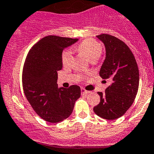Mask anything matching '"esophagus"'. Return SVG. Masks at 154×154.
<instances>
[{
	"label": "esophagus",
	"instance_id": "1",
	"mask_svg": "<svg viewBox=\"0 0 154 154\" xmlns=\"http://www.w3.org/2000/svg\"><path fill=\"white\" fill-rule=\"evenodd\" d=\"M81 92H82V94H88L90 93V91H86V90L85 89V88H82V89H81Z\"/></svg>",
	"mask_w": 154,
	"mask_h": 154
}]
</instances>
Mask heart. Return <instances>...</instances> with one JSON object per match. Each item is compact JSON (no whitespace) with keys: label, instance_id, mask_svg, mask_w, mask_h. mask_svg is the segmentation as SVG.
I'll list each match as a JSON object with an SVG mask.
<instances>
[{"label":"heart","instance_id":"heart-1","mask_svg":"<svg viewBox=\"0 0 154 154\" xmlns=\"http://www.w3.org/2000/svg\"><path fill=\"white\" fill-rule=\"evenodd\" d=\"M78 51L85 54L91 62L95 61L102 53L101 44L94 39H85L81 42L77 48ZM62 63L63 66H69L72 60V52L71 50H64L61 55Z\"/></svg>","mask_w":154,"mask_h":154}]
</instances>
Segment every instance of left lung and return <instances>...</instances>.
Segmentation results:
<instances>
[{
	"label": "left lung",
	"instance_id": "obj_1",
	"mask_svg": "<svg viewBox=\"0 0 154 154\" xmlns=\"http://www.w3.org/2000/svg\"><path fill=\"white\" fill-rule=\"evenodd\" d=\"M97 37L106 48L100 75L111 80L112 84L105 93H97L100 103L94 108V112L104 119L115 120L126 113L136 97L139 85L138 65L131 50L121 39L109 34Z\"/></svg>",
	"mask_w": 154,
	"mask_h": 154
}]
</instances>
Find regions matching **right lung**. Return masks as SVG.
Returning <instances> with one entry per match:
<instances>
[{
	"instance_id": "1",
	"label": "right lung",
	"mask_w": 154,
	"mask_h": 154,
	"mask_svg": "<svg viewBox=\"0 0 154 154\" xmlns=\"http://www.w3.org/2000/svg\"><path fill=\"white\" fill-rule=\"evenodd\" d=\"M79 39L47 36L36 42L27 54L22 72L24 93L36 113L45 121L58 123L72 114L80 97V87L57 86L63 49Z\"/></svg>"
}]
</instances>
